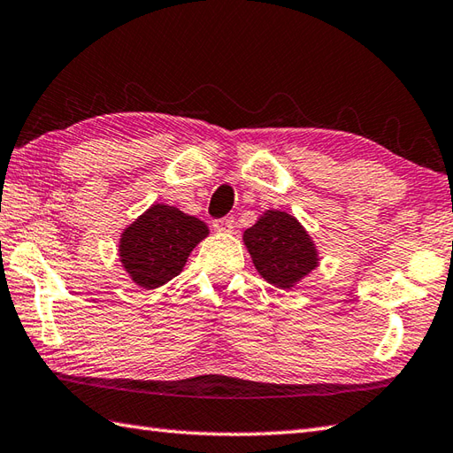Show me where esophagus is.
Returning <instances> with one entry per match:
<instances>
[{
  "label": "esophagus",
  "mask_w": 453,
  "mask_h": 453,
  "mask_svg": "<svg viewBox=\"0 0 453 453\" xmlns=\"http://www.w3.org/2000/svg\"><path fill=\"white\" fill-rule=\"evenodd\" d=\"M214 229L218 234H234V221L227 219V218H221V219H214Z\"/></svg>",
  "instance_id": "esophagus-1"
}]
</instances>
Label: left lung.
Masks as SVG:
<instances>
[{
    "instance_id": "1",
    "label": "left lung",
    "mask_w": 453,
    "mask_h": 453,
    "mask_svg": "<svg viewBox=\"0 0 453 453\" xmlns=\"http://www.w3.org/2000/svg\"><path fill=\"white\" fill-rule=\"evenodd\" d=\"M243 243L257 273L277 288H292L312 273L320 255L300 221L280 210H267L245 229Z\"/></svg>"
}]
</instances>
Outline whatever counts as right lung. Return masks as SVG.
Returning a JSON list of instances; mask_svg holds the SVG:
<instances>
[{
	"instance_id": "1",
	"label": "right lung",
	"mask_w": 453,
	"mask_h": 453,
	"mask_svg": "<svg viewBox=\"0 0 453 453\" xmlns=\"http://www.w3.org/2000/svg\"><path fill=\"white\" fill-rule=\"evenodd\" d=\"M210 234L202 219L153 203L119 237V261L137 287L153 290L180 274L186 259Z\"/></svg>"
}]
</instances>
